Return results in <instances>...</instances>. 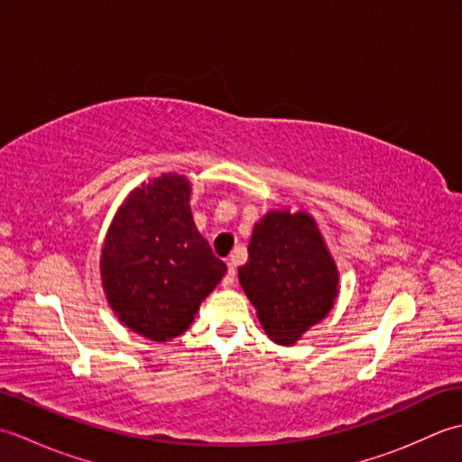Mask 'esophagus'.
<instances>
[{"instance_id":"34e87169","label":"esophagus","mask_w":462,"mask_h":462,"mask_svg":"<svg viewBox=\"0 0 462 462\" xmlns=\"http://www.w3.org/2000/svg\"><path fill=\"white\" fill-rule=\"evenodd\" d=\"M234 282H236V263H234V260L228 262V273H226L224 280H222V286L224 288H232Z\"/></svg>"}]
</instances>
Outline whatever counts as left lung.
I'll return each mask as SVG.
<instances>
[{
    "label": "left lung",
    "mask_w": 462,
    "mask_h": 462,
    "mask_svg": "<svg viewBox=\"0 0 462 462\" xmlns=\"http://www.w3.org/2000/svg\"><path fill=\"white\" fill-rule=\"evenodd\" d=\"M238 278L266 336L286 347L326 319L339 296L337 263L306 210L263 214L254 224Z\"/></svg>",
    "instance_id": "obj_1"
}]
</instances>
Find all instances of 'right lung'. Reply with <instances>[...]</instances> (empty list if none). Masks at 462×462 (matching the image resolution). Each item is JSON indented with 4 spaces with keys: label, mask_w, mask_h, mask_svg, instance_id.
<instances>
[{
    "label": "right lung",
    "mask_w": 462,
    "mask_h": 462,
    "mask_svg": "<svg viewBox=\"0 0 462 462\" xmlns=\"http://www.w3.org/2000/svg\"><path fill=\"white\" fill-rule=\"evenodd\" d=\"M190 180L176 172L136 186L119 206L101 250L105 298L123 326L151 341L190 328L226 263L190 212Z\"/></svg>",
    "instance_id": "obj_1"
}]
</instances>
